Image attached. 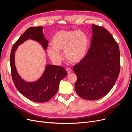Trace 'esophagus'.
<instances>
[{"instance_id": "1", "label": "esophagus", "mask_w": 132, "mask_h": 132, "mask_svg": "<svg viewBox=\"0 0 132 132\" xmlns=\"http://www.w3.org/2000/svg\"><path fill=\"white\" fill-rule=\"evenodd\" d=\"M66 70L67 71L68 74H69L71 72V69L70 68H67L66 69Z\"/></svg>"}]
</instances>
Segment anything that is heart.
<instances>
[{
    "label": "heart",
    "instance_id": "b5f03b06",
    "mask_svg": "<svg viewBox=\"0 0 132 132\" xmlns=\"http://www.w3.org/2000/svg\"><path fill=\"white\" fill-rule=\"evenodd\" d=\"M51 46L52 48H48L47 52L52 60L61 61L60 52L64 50L68 61L78 63L84 59L88 52L90 39L87 35L81 31H59L52 38Z\"/></svg>",
    "mask_w": 132,
    "mask_h": 132
}]
</instances>
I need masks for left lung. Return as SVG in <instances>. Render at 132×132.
I'll return each mask as SVG.
<instances>
[{
	"mask_svg": "<svg viewBox=\"0 0 132 132\" xmlns=\"http://www.w3.org/2000/svg\"><path fill=\"white\" fill-rule=\"evenodd\" d=\"M90 48L86 57L73 67L77 76L76 93L87 100H96L109 93L120 71L118 43L105 28L92 25Z\"/></svg>",
	"mask_w": 132,
	"mask_h": 132,
	"instance_id": "obj_1",
	"label": "left lung"
}]
</instances>
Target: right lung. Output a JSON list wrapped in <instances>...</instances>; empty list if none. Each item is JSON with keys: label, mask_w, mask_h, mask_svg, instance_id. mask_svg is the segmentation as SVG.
<instances>
[{"label": "right lung", "mask_w": 132, "mask_h": 132, "mask_svg": "<svg viewBox=\"0 0 132 132\" xmlns=\"http://www.w3.org/2000/svg\"><path fill=\"white\" fill-rule=\"evenodd\" d=\"M43 29L38 26L27 29L12 47L10 58L12 79L16 87L25 97L36 102H45L52 98L59 89L60 81L67 74L61 66L47 64L41 77L35 81H25L19 74L15 63L16 51L28 39L38 42L46 51L48 42L43 34Z\"/></svg>", "instance_id": "obj_1"}]
</instances>
